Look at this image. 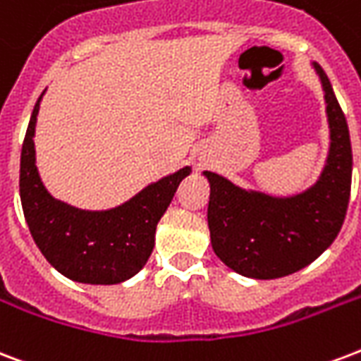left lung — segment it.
Returning <instances> with one entry per match:
<instances>
[{
  "instance_id": "8db88e82",
  "label": "left lung",
  "mask_w": 361,
  "mask_h": 361,
  "mask_svg": "<svg viewBox=\"0 0 361 361\" xmlns=\"http://www.w3.org/2000/svg\"><path fill=\"white\" fill-rule=\"evenodd\" d=\"M312 66L324 89L331 140L314 185L280 199L204 172L210 181L212 247L225 265L247 279L271 280L301 271L331 246L345 221L352 181L350 134L331 82L320 66Z\"/></svg>"
}]
</instances>
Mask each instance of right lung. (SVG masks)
<instances>
[{"instance_id":"add662e5","label":"right lung","mask_w":361,"mask_h":361,"mask_svg":"<svg viewBox=\"0 0 361 361\" xmlns=\"http://www.w3.org/2000/svg\"><path fill=\"white\" fill-rule=\"evenodd\" d=\"M41 96L32 111L20 155V200L30 233L45 259L70 280L82 284L125 282L149 259L157 224L191 169L185 166L151 183L111 210H79L56 200L45 189L35 166L34 136Z\"/></svg>"}]
</instances>
